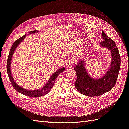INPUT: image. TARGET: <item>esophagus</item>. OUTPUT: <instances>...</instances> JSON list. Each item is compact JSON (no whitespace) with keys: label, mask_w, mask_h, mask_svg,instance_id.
<instances>
[{"label":"esophagus","mask_w":129,"mask_h":129,"mask_svg":"<svg viewBox=\"0 0 129 129\" xmlns=\"http://www.w3.org/2000/svg\"><path fill=\"white\" fill-rule=\"evenodd\" d=\"M74 62L72 59H68L66 61V67L67 68H71L74 64Z\"/></svg>","instance_id":"obj_1"}]
</instances>
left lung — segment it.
Listing matches in <instances>:
<instances>
[{"label":"left lung","instance_id":"obj_1","mask_svg":"<svg viewBox=\"0 0 129 129\" xmlns=\"http://www.w3.org/2000/svg\"><path fill=\"white\" fill-rule=\"evenodd\" d=\"M104 41L100 46L110 50L112 60L109 70L102 78L94 79L90 76L85 67V62H79L74 68L76 73L75 87L78 91L88 96H96L103 94L112 89L115 85L120 67V56L115 42L102 31Z\"/></svg>","mask_w":129,"mask_h":129}]
</instances>
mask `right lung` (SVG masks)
<instances>
[{"label":"right lung","mask_w":129,"mask_h":129,"mask_svg":"<svg viewBox=\"0 0 129 129\" xmlns=\"http://www.w3.org/2000/svg\"><path fill=\"white\" fill-rule=\"evenodd\" d=\"M38 31L36 30L32 31H30L29 33V34L36 33ZM25 36H26V35H24V36L19 38V39H18V40H17L15 42L13 43L11 49L10 50V53L9 54L8 58V62H7V66H6L7 73H8L9 78L10 79V81L11 82L12 86L17 92H18L20 93L23 94V95H25L28 96L40 97V96H43L45 94H48L50 92L51 88L53 87V86H54L55 80H56V78L61 73L63 72L65 70V68L64 67H63L59 69V70L57 71L56 72H55L54 74L50 76V78H49V79L47 83H46V84L41 89H36V90H28V89H24L22 88V87L19 86L15 82V80L13 79V76L12 75L11 72V62L13 54L14 53V52H15L17 47L18 46L21 42L23 41L24 39H25Z\"/></svg>","instance_id":"add662e5"}]
</instances>
